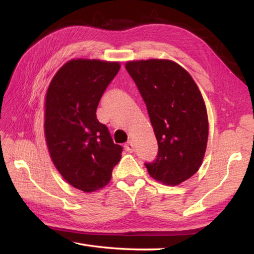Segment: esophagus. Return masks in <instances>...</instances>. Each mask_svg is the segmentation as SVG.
<instances>
[{
    "mask_svg": "<svg viewBox=\"0 0 254 254\" xmlns=\"http://www.w3.org/2000/svg\"><path fill=\"white\" fill-rule=\"evenodd\" d=\"M124 148L127 152H133L134 151V143H133V141H128V142L124 145Z\"/></svg>",
    "mask_w": 254,
    "mask_h": 254,
    "instance_id": "34e87169",
    "label": "esophagus"
}]
</instances>
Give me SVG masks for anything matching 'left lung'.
Returning <instances> with one entry per match:
<instances>
[{
  "label": "left lung",
  "mask_w": 254,
  "mask_h": 254,
  "mask_svg": "<svg viewBox=\"0 0 254 254\" xmlns=\"http://www.w3.org/2000/svg\"><path fill=\"white\" fill-rule=\"evenodd\" d=\"M128 74L147 105L158 156L145 163L151 177L177 186L195 175L203 163L208 139L204 98L190 74L169 59L130 60Z\"/></svg>",
  "instance_id": "obj_1"
}]
</instances>
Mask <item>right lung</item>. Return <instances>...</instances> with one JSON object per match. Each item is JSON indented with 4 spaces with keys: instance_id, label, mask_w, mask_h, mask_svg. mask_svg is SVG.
Masks as SVG:
<instances>
[{
    "instance_id": "add662e5",
    "label": "right lung",
    "mask_w": 254,
    "mask_h": 254,
    "mask_svg": "<svg viewBox=\"0 0 254 254\" xmlns=\"http://www.w3.org/2000/svg\"><path fill=\"white\" fill-rule=\"evenodd\" d=\"M121 68L119 62L75 58L59 68L45 97V137L56 169L84 192L110 183L122 147L98 122L103 93Z\"/></svg>"
}]
</instances>
